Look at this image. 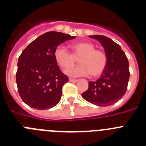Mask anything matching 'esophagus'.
<instances>
[{
    "label": "esophagus",
    "instance_id": "34e87169",
    "mask_svg": "<svg viewBox=\"0 0 146 146\" xmlns=\"http://www.w3.org/2000/svg\"><path fill=\"white\" fill-rule=\"evenodd\" d=\"M69 81L72 82H77V80L73 79V78H69Z\"/></svg>",
    "mask_w": 146,
    "mask_h": 146
}]
</instances>
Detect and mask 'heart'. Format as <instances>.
Segmentation results:
<instances>
[{
  "instance_id": "obj_1",
  "label": "heart",
  "mask_w": 146,
  "mask_h": 146,
  "mask_svg": "<svg viewBox=\"0 0 146 146\" xmlns=\"http://www.w3.org/2000/svg\"><path fill=\"white\" fill-rule=\"evenodd\" d=\"M73 53H70L66 48L59 45L54 51V58L58 65L63 69H68L74 65L75 58H78L80 65L66 72L73 77L86 76L91 74L92 77L101 75L106 69L108 57L104 51L95 49V46L90 42H77L72 44Z\"/></svg>"
}]
</instances>
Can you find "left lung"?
Instances as JSON below:
<instances>
[{
    "mask_svg": "<svg viewBox=\"0 0 146 146\" xmlns=\"http://www.w3.org/2000/svg\"><path fill=\"white\" fill-rule=\"evenodd\" d=\"M89 37L102 44L108 57V64L99 79L88 82V89L82 93V96L97 106H110L123 97L126 91L130 75L128 59L120 45L108 37L101 35Z\"/></svg>",
    "mask_w": 146,
    "mask_h": 146,
    "instance_id": "obj_1",
    "label": "left lung"
}]
</instances>
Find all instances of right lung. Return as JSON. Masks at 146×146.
Masks as SVG:
<instances>
[{
	"instance_id": "obj_1",
	"label": "right lung",
	"mask_w": 146,
	"mask_h": 146,
	"mask_svg": "<svg viewBox=\"0 0 146 146\" xmlns=\"http://www.w3.org/2000/svg\"><path fill=\"white\" fill-rule=\"evenodd\" d=\"M56 31L47 32L30 43L18 58L16 81L23 101L32 108L47 110L60 100L62 88L69 77L54 58L55 48L75 38Z\"/></svg>"
}]
</instances>
